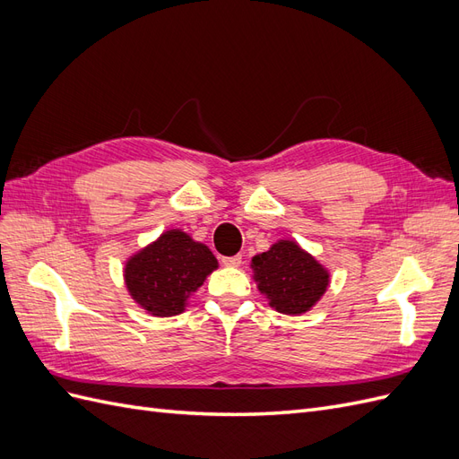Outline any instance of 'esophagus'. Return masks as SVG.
I'll use <instances>...</instances> for the list:
<instances>
[{
  "instance_id": "esophagus-1",
  "label": "esophagus",
  "mask_w": 459,
  "mask_h": 459,
  "mask_svg": "<svg viewBox=\"0 0 459 459\" xmlns=\"http://www.w3.org/2000/svg\"><path fill=\"white\" fill-rule=\"evenodd\" d=\"M221 264H224V266H228V268H238L241 264V256L239 255L238 256H224V258H221Z\"/></svg>"
}]
</instances>
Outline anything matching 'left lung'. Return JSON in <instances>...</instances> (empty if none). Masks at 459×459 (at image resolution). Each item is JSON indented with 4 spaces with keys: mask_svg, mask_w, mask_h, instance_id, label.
Listing matches in <instances>:
<instances>
[{
    "mask_svg": "<svg viewBox=\"0 0 459 459\" xmlns=\"http://www.w3.org/2000/svg\"><path fill=\"white\" fill-rule=\"evenodd\" d=\"M251 266L270 307L289 316L308 312L329 285L327 270L295 241H277L270 251L256 255Z\"/></svg>",
    "mask_w": 459,
    "mask_h": 459,
    "instance_id": "1",
    "label": "left lung"
}]
</instances>
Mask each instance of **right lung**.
Masks as SVG:
<instances>
[{
	"label": "right lung",
	"instance_id": "add662e5",
	"mask_svg": "<svg viewBox=\"0 0 459 459\" xmlns=\"http://www.w3.org/2000/svg\"><path fill=\"white\" fill-rule=\"evenodd\" d=\"M216 268L218 260L211 248L193 241L184 231L169 230L126 262L124 280L143 310L169 317L186 310L187 297Z\"/></svg>",
	"mask_w": 459,
	"mask_h": 459
}]
</instances>
